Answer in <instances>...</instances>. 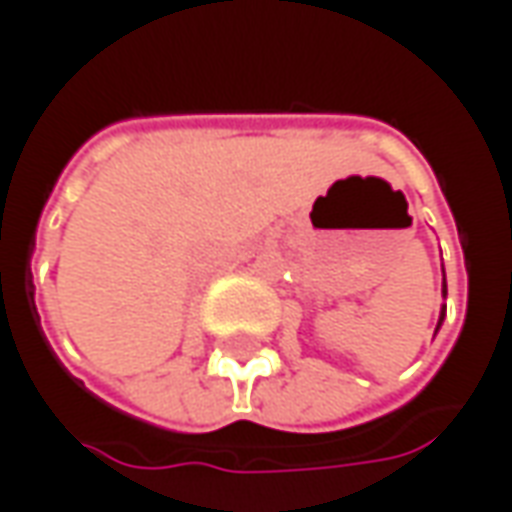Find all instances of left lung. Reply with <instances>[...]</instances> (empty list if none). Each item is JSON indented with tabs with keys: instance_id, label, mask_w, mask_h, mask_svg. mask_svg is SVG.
Listing matches in <instances>:
<instances>
[{
	"instance_id": "obj_1",
	"label": "left lung",
	"mask_w": 512,
	"mask_h": 512,
	"mask_svg": "<svg viewBox=\"0 0 512 512\" xmlns=\"http://www.w3.org/2000/svg\"><path fill=\"white\" fill-rule=\"evenodd\" d=\"M442 293H444V296H447V285H444ZM442 319H444V307H442V316H439V327H442Z\"/></svg>"
}]
</instances>
